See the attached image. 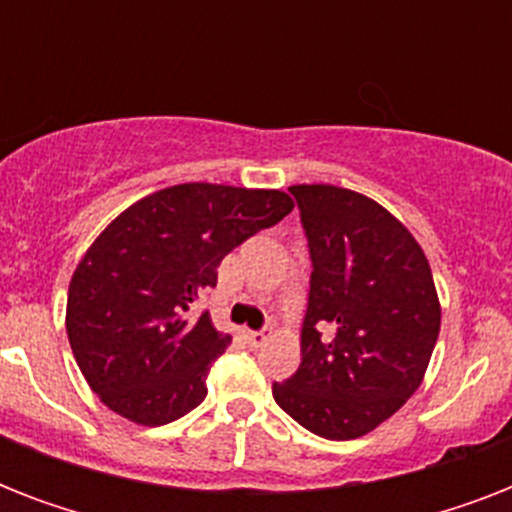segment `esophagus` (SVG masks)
<instances>
[{"label": "esophagus", "instance_id": "obj_1", "mask_svg": "<svg viewBox=\"0 0 512 512\" xmlns=\"http://www.w3.org/2000/svg\"><path fill=\"white\" fill-rule=\"evenodd\" d=\"M247 340H249V345H263L265 340H268V332H265V329H247Z\"/></svg>", "mask_w": 512, "mask_h": 512}]
</instances>
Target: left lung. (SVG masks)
Listing matches in <instances>:
<instances>
[{
  "mask_svg": "<svg viewBox=\"0 0 512 512\" xmlns=\"http://www.w3.org/2000/svg\"><path fill=\"white\" fill-rule=\"evenodd\" d=\"M311 255L303 361L273 398L329 441L374 430L420 388L441 329L436 284L414 236L377 201L292 185Z\"/></svg>",
  "mask_w": 512,
  "mask_h": 512,
  "instance_id": "left-lung-1",
  "label": "left lung"
}]
</instances>
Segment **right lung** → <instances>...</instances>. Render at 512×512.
<instances>
[{
	"label": "right lung",
	"mask_w": 512,
	"mask_h": 512,
	"mask_svg": "<svg viewBox=\"0 0 512 512\" xmlns=\"http://www.w3.org/2000/svg\"><path fill=\"white\" fill-rule=\"evenodd\" d=\"M281 191L183 183L124 209L68 287V342L100 401L138 425H167L207 396L231 337L196 305L231 249L292 212Z\"/></svg>",
	"instance_id": "obj_1"
}]
</instances>
